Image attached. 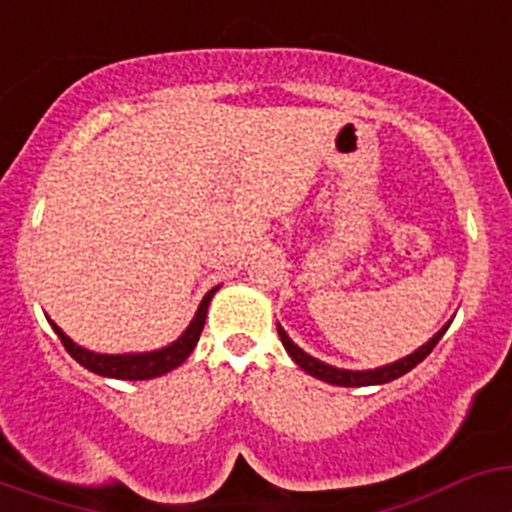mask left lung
Returning a JSON list of instances; mask_svg holds the SVG:
<instances>
[{"mask_svg":"<svg viewBox=\"0 0 512 512\" xmlns=\"http://www.w3.org/2000/svg\"><path fill=\"white\" fill-rule=\"evenodd\" d=\"M449 325H451V320L443 325L441 330H438L431 341H425L423 346L415 348L413 354L402 356V359L392 361V364L377 366V369H341V366L325 364V361L315 359V356H310L307 351H302V348L287 336V330H284L279 323H277V330H279V338H282L284 348H287V354L292 356V361L300 366L302 372L310 374V377L323 379V382H328V384H338V387H369V384H387V382H392V379L402 377V374H408L413 366H418L425 356L431 354L433 348H436V343L443 338V333L449 330Z\"/></svg>","mask_w":512,"mask_h":512,"instance_id":"obj_1","label":"left lung"}]
</instances>
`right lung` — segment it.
<instances>
[{
	"label": "right lung",
	"mask_w": 512,
	"mask_h": 512,
	"mask_svg": "<svg viewBox=\"0 0 512 512\" xmlns=\"http://www.w3.org/2000/svg\"><path fill=\"white\" fill-rule=\"evenodd\" d=\"M220 287H212L205 297H202L200 307L194 312V318L189 320L187 330L182 336L171 341L169 346L156 348V351H138V354H97V351H89V348L79 346V343L71 341L61 328H58L53 320L48 323L53 325V330L58 333L61 343L66 346L71 356L79 361L84 369L99 374V377H110V379H130V382H138V379H153L161 377V374L171 372L176 366H182L184 361L189 359V354L194 351L197 341H200V333L205 328L207 318V307H210L212 295H215Z\"/></svg>",
	"instance_id": "obj_1"
}]
</instances>
